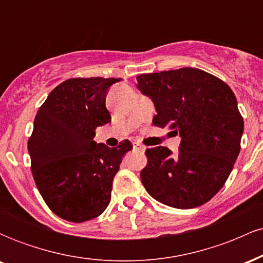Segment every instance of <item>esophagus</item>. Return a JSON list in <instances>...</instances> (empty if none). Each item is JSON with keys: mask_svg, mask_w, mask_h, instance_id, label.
Returning <instances> with one entry per match:
<instances>
[{"mask_svg": "<svg viewBox=\"0 0 263 263\" xmlns=\"http://www.w3.org/2000/svg\"><path fill=\"white\" fill-rule=\"evenodd\" d=\"M132 147H134V149L140 151V152H143V151H144V146H143V144L138 143V142H134V143H132Z\"/></svg>", "mask_w": 263, "mask_h": 263, "instance_id": "1", "label": "esophagus"}]
</instances>
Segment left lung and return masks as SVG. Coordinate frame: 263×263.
<instances>
[{"label":"left lung","mask_w":263,"mask_h":263,"mask_svg":"<svg viewBox=\"0 0 263 263\" xmlns=\"http://www.w3.org/2000/svg\"><path fill=\"white\" fill-rule=\"evenodd\" d=\"M137 81L155 102L153 125L182 137L177 155L162 146L146 149L142 184L168 206H200L224 186L240 153L243 119L235 93L197 68L141 74Z\"/></svg>","instance_id":"obj_1"}]
</instances>
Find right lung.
Wrapping results in <instances>:
<instances>
[{"mask_svg":"<svg viewBox=\"0 0 263 263\" xmlns=\"http://www.w3.org/2000/svg\"><path fill=\"white\" fill-rule=\"evenodd\" d=\"M121 78H73L54 87L34 119L28 138L31 171L50 210L71 222L101 215L131 142L119 147L93 141L98 126L111 121L107 89Z\"/></svg>","mask_w":263,"mask_h":263,"instance_id":"1","label":"right lung"}]
</instances>
